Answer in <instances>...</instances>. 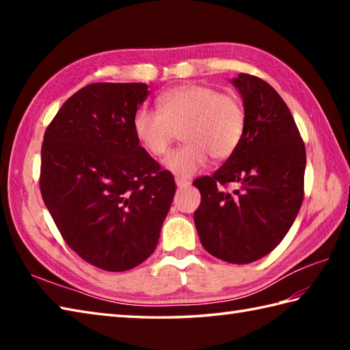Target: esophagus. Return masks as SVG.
I'll use <instances>...</instances> for the list:
<instances>
[{
	"mask_svg": "<svg viewBox=\"0 0 350 350\" xmlns=\"http://www.w3.org/2000/svg\"><path fill=\"white\" fill-rule=\"evenodd\" d=\"M176 185L179 188H187L191 185V182L188 179H183V177H176Z\"/></svg>",
	"mask_w": 350,
	"mask_h": 350,
	"instance_id": "obj_1",
	"label": "esophagus"
}]
</instances>
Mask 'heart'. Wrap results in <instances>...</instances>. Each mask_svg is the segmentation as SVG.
Wrapping results in <instances>:
<instances>
[{
  "label": "heart",
  "mask_w": 350,
  "mask_h": 350,
  "mask_svg": "<svg viewBox=\"0 0 350 350\" xmlns=\"http://www.w3.org/2000/svg\"><path fill=\"white\" fill-rule=\"evenodd\" d=\"M133 133L144 150L163 156L182 129L185 144L170 153L165 167L180 177L203 170L209 158L224 161L241 146L247 131V109L239 96L203 84H183L161 94L158 111L139 108Z\"/></svg>",
  "instance_id": "obj_1"
}]
</instances>
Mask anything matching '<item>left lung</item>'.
I'll return each instance as SVG.
<instances>
[{"instance_id":"1","label":"left lung","mask_w":350,"mask_h":350,"mask_svg":"<svg viewBox=\"0 0 350 350\" xmlns=\"http://www.w3.org/2000/svg\"><path fill=\"white\" fill-rule=\"evenodd\" d=\"M247 109L237 150L212 176L194 180L202 203L194 213L204 250L245 265L269 254L292 227L304 200L306 146L286 102L262 78L233 79ZM230 183L239 189L226 191Z\"/></svg>"}]
</instances>
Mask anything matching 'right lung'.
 Listing matches in <instances>:
<instances>
[{"mask_svg": "<svg viewBox=\"0 0 350 350\" xmlns=\"http://www.w3.org/2000/svg\"><path fill=\"white\" fill-rule=\"evenodd\" d=\"M147 84L94 83L44 131L40 192L66 243L99 269L129 271L153 254L174 177L133 133Z\"/></svg>", "mask_w": 350, "mask_h": 350, "instance_id": "obj_1", "label": "right lung"}]
</instances>
